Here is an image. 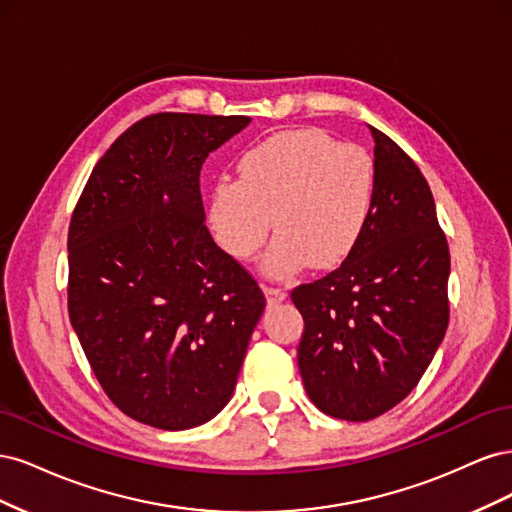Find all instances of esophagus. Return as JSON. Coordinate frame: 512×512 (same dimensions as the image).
Wrapping results in <instances>:
<instances>
[{"instance_id":"34e87169","label":"esophagus","mask_w":512,"mask_h":512,"mask_svg":"<svg viewBox=\"0 0 512 512\" xmlns=\"http://www.w3.org/2000/svg\"><path fill=\"white\" fill-rule=\"evenodd\" d=\"M265 294H267V303L269 305H277V303H282L286 299V290H282V288L265 286Z\"/></svg>"}]
</instances>
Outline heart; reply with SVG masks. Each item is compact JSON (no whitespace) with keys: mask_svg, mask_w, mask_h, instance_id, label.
<instances>
[{"mask_svg":"<svg viewBox=\"0 0 512 512\" xmlns=\"http://www.w3.org/2000/svg\"><path fill=\"white\" fill-rule=\"evenodd\" d=\"M237 173L209 198L211 230L230 256L252 258L273 226L265 271L284 280L309 262L331 269L359 243L374 198V164L361 147L314 128L284 130L247 149Z\"/></svg>","mask_w":512,"mask_h":512,"instance_id":"heart-1","label":"heart"}]
</instances>
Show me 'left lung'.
I'll use <instances>...</instances> for the list:
<instances>
[{
    "label": "left lung",
    "instance_id": "8db88e82",
    "mask_svg": "<svg viewBox=\"0 0 512 512\" xmlns=\"http://www.w3.org/2000/svg\"><path fill=\"white\" fill-rule=\"evenodd\" d=\"M363 235L335 269L290 299L303 316L299 371L324 414L369 421L423 378L448 327L451 254L418 166L380 130Z\"/></svg>",
    "mask_w": 512,
    "mask_h": 512
}]
</instances>
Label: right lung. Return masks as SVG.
I'll list each match as a JSON object with an SVG mask.
<instances>
[{
	"label": "right lung",
	"instance_id": "obj_1",
	"mask_svg": "<svg viewBox=\"0 0 512 512\" xmlns=\"http://www.w3.org/2000/svg\"><path fill=\"white\" fill-rule=\"evenodd\" d=\"M243 115L158 113L111 145L68 232V312L113 404L166 431L235 391L265 294L205 226L200 168Z\"/></svg>",
	"mask_w": 512,
	"mask_h": 512
}]
</instances>
